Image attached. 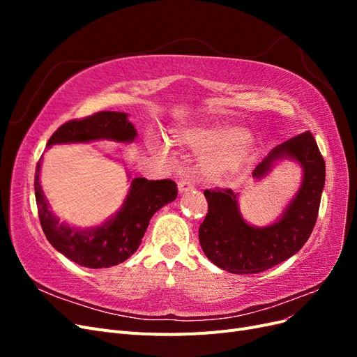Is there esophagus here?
<instances>
[{"label": "esophagus", "mask_w": 357, "mask_h": 357, "mask_svg": "<svg viewBox=\"0 0 357 357\" xmlns=\"http://www.w3.org/2000/svg\"><path fill=\"white\" fill-rule=\"evenodd\" d=\"M193 188H195V185L190 180H180L178 181V190L180 193H185V192H189L192 190Z\"/></svg>", "instance_id": "1"}]
</instances>
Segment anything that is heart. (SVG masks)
Listing matches in <instances>:
<instances>
[{
  "instance_id": "heart-1",
  "label": "heart",
  "mask_w": 357,
  "mask_h": 357,
  "mask_svg": "<svg viewBox=\"0 0 357 357\" xmlns=\"http://www.w3.org/2000/svg\"><path fill=\"white\" fill-rule=\"evenodd\" d=\"M183 138L201 152H214L205 165L213 177H223L238 169L252 149L250 138L244 135L240 128L228 125L195 129Z\"/></svg>"
}]
</instances>
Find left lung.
<instances>
[{
    "instance_id": "left-lung-1",
    "label": "left lung",
    "mask_w": 357,
    "mask_h": 357,
    "mask_svg": "<svg viewBox=\"0 0 357 357\" xmlns=\"http://www.w3.org/2000/svg\"><path fill=\"white\" fill-rule=\"evenodd\" d=\"M283 156L296 159L304 180L283 219L266 228L247 225L236 207V195L228 188L205 189L208 213L199 226V244L210 261L232 274H257L282 264L301 250L314 229L321 190L325 186V159L316 138L302 132L275 147L255 171L262 177L273 162Z\"/></svg>"
}]
</instances>
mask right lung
<instances>
[{
    "instance_id": "add662e5",
    "label": "right lung",
    "mask_w": 357,
    "mask_h": 357,
    "mask_svg": "<svg viewBox=\"0 0 357 357\" xmlns=\"http://www.w3.org/2000/svg\"><path fill=\"white\" fill-rule=\"evenodd\" d=\"M126 117L128 114L121 112H98L83 119H73L52 134L47 147L59 143H88L101 138L132 142L137 131ZM41 158L36 168L34 189L43 232L58 252L86 268H109L126 261L142 244L152 215L177 198L176 181L137 177L131 181L122 210L112 220L88 231L73 229L68 225L59 223L49 208L38 181Z\"/></svg>"
}]
</instances>
